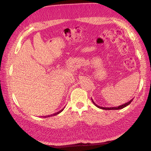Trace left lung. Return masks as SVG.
Returning a JSON list of instances; mask_svg holds the SVG:
<instances>
[{
    "instance_id": "1",
    "label": "left lung",
    "mask_w": 151,
    "mask_h": 151,
    "mask_svg": "<svg viewBox=\"0 0 151 151\" xmlns=\"http://www.w3.org/2000/svg\"><path fill=\"white\" fill-rule=\"evenodd\" d=\"M91 100H92V101H93V103H94V105H95L96 107H98V108H99V109H104V110H119V109H123V108H124V107H126L127 106L129 105V104H131V102L132 101V100H133V99H131V100L130 101L127 102V103H126L125 104H122V105H120V106H116V107H110V108H108V107H103V106H98V105H97L96 104L94 103V102L93 101V99H91Z\"/></svg>"
}]
</instances>
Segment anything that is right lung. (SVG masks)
Instances as JSON below:
<instances>
[{"instance_id": "1", "label": "right lung", "mask_w": 151, "mask_h": 151, "mask_svg": "<svg viewBox=\"0 0 151 151\" xmlns=\"http://www.w3.org/2000/svg\"><path fill=\"white\" fill-rule=\"evenodd\" d=\"M63 111V109H62V110H60V111H58V112H57V113H55V114H50V115H48V116H45V117L46 118V117H49V116H55V115H57V114H59L60 112H61Z\"/></svg>"}]
</instances>
